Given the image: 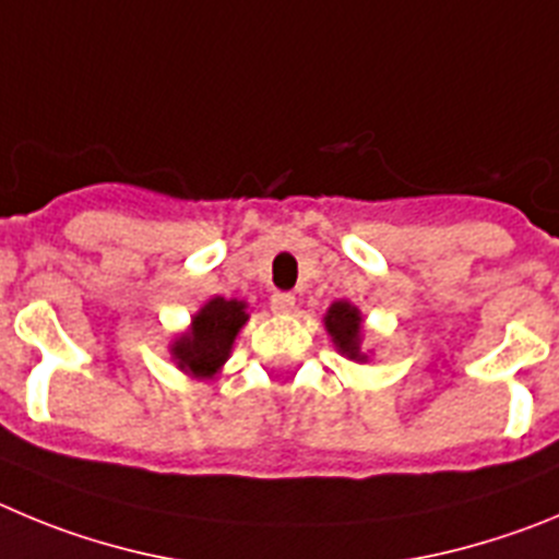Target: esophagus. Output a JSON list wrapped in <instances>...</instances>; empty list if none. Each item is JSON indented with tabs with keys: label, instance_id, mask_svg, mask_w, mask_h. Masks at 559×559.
Returning <instances> with one entry per match:
<instances>
[{
	"label": "esophagus",
	"instance_id": "1",
	"mask_svg": "<svg viewBox=\"0 0 559 559\" xmlns=\"http://www.w3.org/2000/svg\"><path fill=\"white\" fill-rule=\"evenodd\" d=\"M270 309L278 311V314H286V311L295 309V295H289V292H275L273 298H270Z\"/></svg>",
	"mask_w": 559,
	"mask_h": 559
}]
</instances>
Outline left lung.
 Wrapping results in <instances>:
<instances>
[{"label":"left lung","instance_id":"obj_1","mask_svg":"<svg viewBox=\"0 0 559 559\" xmlns=\"http://www.w3.org/2000/svg\"><path fill=\"white\" fill-rule=\"evenodd\" d=\"M325 329H329L331 340L336 342V348L342 354H348L350 359H365L359 354V329H361V317L359 311L350 304H334L325 314Z\"/></svg>","mask_w":559,"mask_h":559}]
</instances>
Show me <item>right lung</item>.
I'll return each mask as SVG.
<instances>
[{
    "mask_svg": "<svg viewBox=\"0 0 559 559\" xmlns=\"http://www.w3.org/2000/svg\"><path fill=\"white\" fill-rule=\"evenodd\" d=\"M245 304L239 300L214 298L194 317L192 331L175 342V359L183 370L194 376H214L228 359L234 336L245 325Z\"/></svg>",
    "mask_w": 559,
    "mask_h": 559,
    "instance_id": "add662e5",
    "label": "right lung"
}]
</instances>
